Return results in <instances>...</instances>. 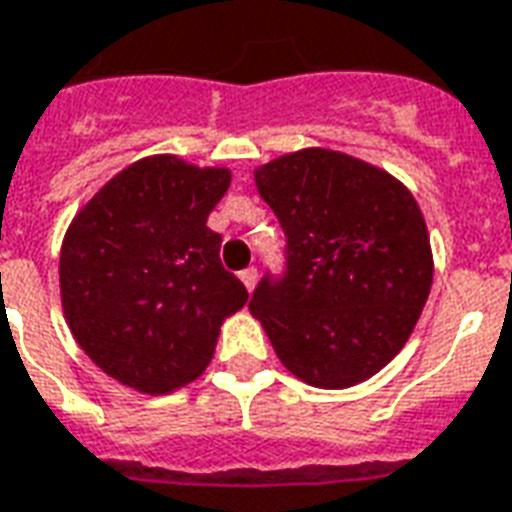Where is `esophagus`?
<instances>
[{"mask_svg": "<svg viewBox=\"0 0 512 512\" xmlns=\"http://www.w3.org/2000/svg\"><path fill=\"white\" fill-rule=\"evenodd\" d=\"M241 282H244V287L252 293L257 285V271L255 268H246V271H241Z\"/></svg>", "mask_w": 512, "mask_h": 512, "instance_id": "obj_1", "label": "esophagus"}]
</instances>
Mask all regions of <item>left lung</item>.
Returning <instances> with one entry per match:
<instances>
[{"label":"left lung","mask_w":512,"mask_h":512,"mask_svg":"<svg viewBox=\"0 0 512 512\" xmlns=\"http://www.w3.org/2000/svg\"><path fill=\"white\" fill-rule=\"evenodd\" d=\"M285 230V274H266L249 312L279 361L314 388L369 380L410 339L431 290V244L412 192L391 173L328 149L255 170Z\"/></svg>","instance_id":"1"}]
</instances>
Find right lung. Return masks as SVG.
I'll use <instances>...</instances> for the list:
<instances>
[{
    "label": "right lung",
    "mask_w": 512,
    "mask_h": 512,
    "mask_svg": "<svg viewBox=\"0 0 512 512\" xmlns=\"http://www.w3.org/2000/svg\"><path fill=\"white\" fill-rule=\"evenodd\" d=\"M230 187L227 168L173 154L116 173L67 227L62 309L102 372L149 396L203 374L219 325L249 301L206 225Z\"/></svg>",
    "instance_id": "1"
}]
</instances>
